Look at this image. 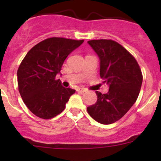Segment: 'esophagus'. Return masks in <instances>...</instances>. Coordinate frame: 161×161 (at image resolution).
<instances>
[{"label":"esophagus","instance_id":"esophagus-1","mask_svg":"<svg viewBox=\"0 0 161 161\" xmlns=\"http://www.w3.org/2000/svg\"><path fill=\"white\" fill-rule=\"evenodd\" d=\"M77 92H78L79 93L83 94V93H84V92H86V90L83 89V88H78V89H77Z\"/></svg>","mask_w":161,"mask_h":161}]
</instances>
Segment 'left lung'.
<instances>
[{"label":"left lung","mask_w":161,"mask_h":161,"mask_svg":"<svg viewBox=\"0 0 161 161\" xmlns=\"http://www.w3.org/2000/svg\"><path fill=\"white\" fill-rule=\"evenodd\" d=\"M100 60V76L109 86L106 94L95 92L97 102L87 108L88 114L101 124L119 120L129 111L139 95L142 74L135 57L113 40L88 42Z\"/></svg>","instance_id":"1"}]
</instances>
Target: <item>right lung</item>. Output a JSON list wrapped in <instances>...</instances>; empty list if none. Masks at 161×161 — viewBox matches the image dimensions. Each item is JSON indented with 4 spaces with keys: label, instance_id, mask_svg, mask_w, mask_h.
Returning a JSON list of instances; mask_svg holds the SVG:
<instances>
[{
    "label": "right lung",
    "instance_id": "right-lung-1",
    "mask_svg": "<svg viewBox=\"0 0 161 161\" xmlns=\"http://www.w3.org/2000/svg\"><path fill=\"white\" fill-rule=\"evenodd\" d=\"M84 40L49 38L35 45L17 70L18 88L24 104L35 115L48 119L60 114L75 90L64 88L60 79L63 64Z\"/></svg>",
    "mask_w": 161,
    "mask_h": 161
}]
</instances>
